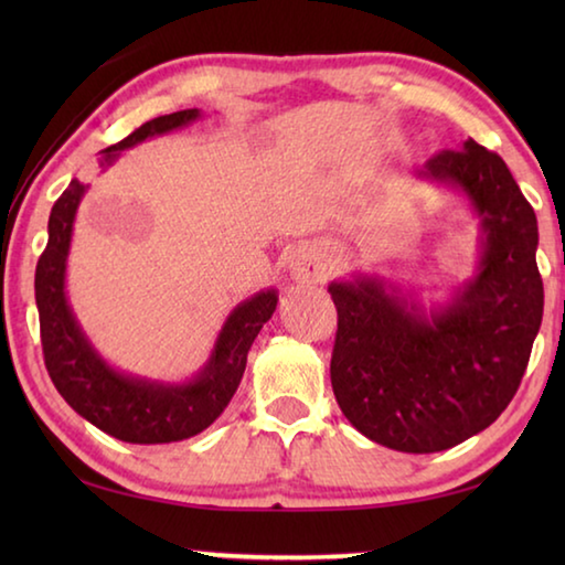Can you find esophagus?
I'll return each instance as SVG.
<instances>
[{"label": "esophagus", "mask_w": 565, "mask_h": 565, "mask_svg": "<svg viewBox=\"0 0 565 565\" xmlns=\"http://www.w3.org/2000/svg\"><path fill=\"white\" fill-rule=\"evenodd\" d=\"M289 271L296 281H321L327 276V252L311 242L299 244L289 252Z\"/></svg>", "instance_id": "obj_1"}]
</instances>
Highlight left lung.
<instances>
[{"label": "left lung", "mask_w": 565, "mask_h": 565, "mask_svg": "<svg viewBox=\"0 0 565 565\" xmlns=\"http://www.w3.org/2000/svg\"><path fill=\"white\" fill-rule=\"evenodd\" d=\"M418 177L471 202L481 218L478 271L428 319L374 276L331 281V386L371 441L436 454L489 428L511 404L541 329L543 281L533 206L495 151L468 139L428 159Z\"/></svg>", "instance_id": "obj_1"}]
</instances>
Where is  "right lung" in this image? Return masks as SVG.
Returning a JSON list of instances; mask_svg holds the SVG:
<instances>
[{
	"label": "right lung",
	"mask_w": 565,
	"mask_h": 565,
	"mask_svg": "<svg viewBox=\"0 0 565 565\" xmlns=\"http://www.w3.org/2000/svg\"><path fill=\"white\" fill-rule=\"evenodd\" d=\"M199 114H202L199 109H184L141 124L119 145L102 151L99 167H111L124 149L139 141L186 127L189 121L199 119ZM84 191L87 186L72 179V184L54 202L50 242L36 262L34 274L42 351L52 384L76 414L119 441L171 444L202 434L222 416L236 394L246 369V353L256 333L271 319L279 296L276 289H266L238 303L228 313L206 366L186 384H157V381L119 374L92 349L64 294L72 226Z\"/></svg>",
	"instance_id": "right-lung-1"
}]
</instances>
